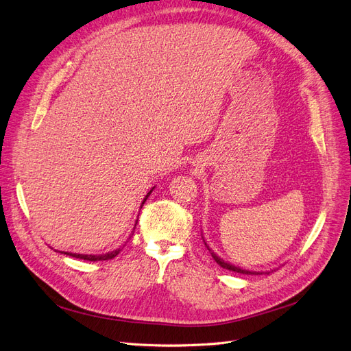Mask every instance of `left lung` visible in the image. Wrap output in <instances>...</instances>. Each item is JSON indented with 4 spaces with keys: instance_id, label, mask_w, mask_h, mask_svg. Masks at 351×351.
I'll use <instances>...</instances> for the list:
<instances>
[{
    "instance_id": "left-lung-1",
    "label": "left lung",
    "mask_w": 351,
    "mask_h": 351,
    "mask_svg": "<svg viewBox=\"0 0 351 351\" xmlns=\"http://www.w3.org/2000/svg\"><path fill=\"white\" fill-rule=\"evenodd\" d=\"M204 239V237H202ZM205 241V240H204ZM205 246L208 247V250L210 252V254H212V258H214V261L219 265V267H222L224 269H228V271H232V272H237V274H243V275H258V274H262V272H256V271H249V269H243V268H240V267H236V265H231V263H228V262H226L224 259H221L218 254H215L214 252H212L210 249H209V246L206 244V241H205ZM267 274H269V272H267Z\"/></svg>"
}]
</instances>
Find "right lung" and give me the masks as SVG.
Here are the masks:
<instances>
[{
	"label": "right lung",
	"mask_w": 351,
	"mask_h": 351,
	"mask_svg": "<svg viewBox=\"0 0 351 351\" xmlns=\"http://www.w3.org/2000/svg\"><path fill=\"white\" fill-rule=\"evenodd\" d=\"M152 190H154V187L149 190V192H147V195L145 196V199H143V202H142V205H141V208L143 206V204L146 202V199L149 197V195L152 193ZM136 224H137V221H136ZM136 224H134V227H136ZM60 253H64V254H69V256H73V258H76V259H83V261H90V262H97V261H108V259H112V258H115L117 254L120 253V249H115V250H112V252H108V253H104V254H80V253H70V252H60Z\"/></svg>",
	"instance_id": "obj_1"
}]
</instances>
